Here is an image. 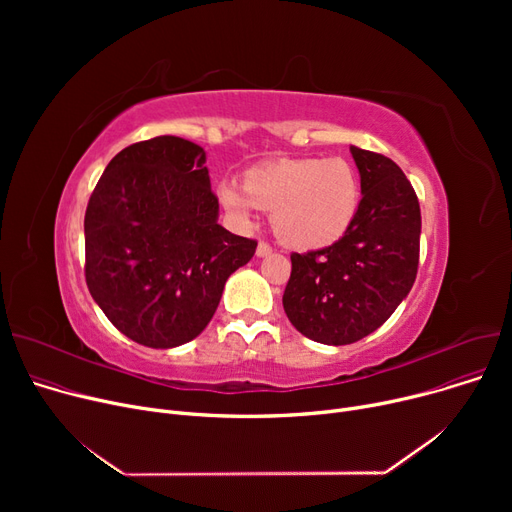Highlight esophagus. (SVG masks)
Segmentation results:
<instances>
[{
	"label": "esophagus",
	"mask_w": 512,
	"mask_h": 512,
	"mask_svg": "<svg viewBox=\"0 0 512 512\" xmlns=\"http://www.w3.org/2000/svg\"><path fill=\"white\" fill-rule=\"evenodd\" d=\"M272 245L270 242H265V240H261L259 245H257V257H267V255H272Z\"/></svg>",
	"instance_id": "obj_1"
}]
</instances>
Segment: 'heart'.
I'll return each mask as SVG.
<instances>
[{"label":"heart","instance_id":"b5f03b06","mask_svg":"<svg viewBox=\"0 0 512 512\" xmlns=\"http://www.w3.org/2000/svg\"><path fill=\"white\" fill-rule=\"evenodd\" d=\"M218 199L238 224H249L255 207L272 211L274 232L286 247L315 251L351 228L361 184L344 157H294L249 168L242 186L222 182Z\"/></svg>","mask_w":512,"mask_h":512}]
</instances>
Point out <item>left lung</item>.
Returning <instances> with one entry per match:
<instances>
[{
  "label": "left lung",
  "mask_w": 512,
  "mask_h": 512,
  "mask_svg": "<svg viewBox=\"0 0 512 512\" xmlns=\"http://www.w3.org/2000/svg\"><path fill=\"white\" fill-rule=\"evenodd\" d=\"M361 174L359 209L334 245L292 253L284 290L290 324L321 344H353L378 330L417 278L421 209L394 161L351 147Z\"/></svg>",
  "instance_id": "obj_1"
}]
</instances>
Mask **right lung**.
Here are the masks:
<instances>
[{
	"mask_svg": "<svg viewBox=\"0 0 512 512\" xmlns=\"http://www.w3.org/2000/svg\"><path fill=\"white\" fill-rule=\"evenodd\" d=\"M205 151L180 137L122 149L85 213V280L105 317L130 340L172 348L197 338L224 284L257 240L218 224Z\"/></svg>",
	"mask_w": 512,
	"mask_h": 512,
	"instance_id": "1",
	"label": "right lung"
}]
</instances>
